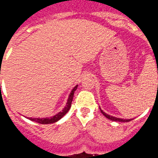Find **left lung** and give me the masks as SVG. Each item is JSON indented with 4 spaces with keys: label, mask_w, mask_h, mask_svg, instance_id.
Masks as SVG:
<instances>
[{
    "label": "left lung",
    "mask_w": 158,
    "mask_h": 158,
    "mask_svg": "<svg viewBox=\"0 0 158 158\" xmlns=\"http://www.w3.org/2000/svg\"><path fill=\"white\" fill-rule=\"evenodd\" d=\"M100 110H101V112H102V113L104 116L106 117V118H107L108 119H110V120H113V121H116V122H129V121L132 120V119H123L118 118H115V117H112L110 116V115H108V114H106V113H104L102 109Z\"/></svg>",
    "instance_id": "1"
}]
</instances>
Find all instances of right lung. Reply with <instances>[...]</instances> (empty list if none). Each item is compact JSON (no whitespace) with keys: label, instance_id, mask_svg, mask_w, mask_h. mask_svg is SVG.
<instances>
[{"label":"right lung","instance_id":"right-lung-1","mask_svg":"<svg viewBox=\"0 0 158 158\" xmlns=\"http://www.w3.org/2000/svg\"><path fill=\"white\" fill-rule=\"evenodd\" d=\"M77 87H78V85H76L75 87L73 89L72 91H71L70 95H69V100H68V102H67V105H66V106L63 108V110H62V112H60V113H57L56 115L52 117V118H29V119H31L32 121H35V122L36 123H42V124L53 123L58 121L59 119L62 118V117L64 116L66 113L69 112V110L70 109V107H71V104H72V102H73V95H74V91L77 89Z\"/></svg>","mask_w":158,"mask_h":158}]
</instances>
